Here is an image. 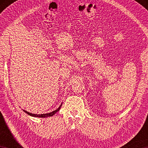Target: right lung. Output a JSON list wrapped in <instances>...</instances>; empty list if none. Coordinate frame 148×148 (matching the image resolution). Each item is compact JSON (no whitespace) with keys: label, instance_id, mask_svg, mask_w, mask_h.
<instances>
[{"label":"right lung","instance_id":"right-lung-1","mask_svg":"<svg viewBox=\"0 0 148 148\" xmlns=\"http://www.w3.org/2000/svg\"><path fill=\"white\" fill-rule=\"evenodd\" d=\"M62 106V104L60 105L59 106L58 108H57L56 110H54V111L51 112H49V113H47V114H32V113H30V112L26 111V110H23V111L25 112L26 114H27L29 116H33V117H51V116H53L54 114H56L57 112L59 111L61 108V107Z\"/></svg>","mask_w":148,"mask_h":148}]
</instances>
